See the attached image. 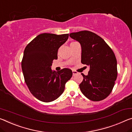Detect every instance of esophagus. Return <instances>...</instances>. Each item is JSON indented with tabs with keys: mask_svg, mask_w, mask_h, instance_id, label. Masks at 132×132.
<instances>
[{
	"mask_svg": "<svg viewBox=\"0 0 132 132\" xmlns=\"http://www.w3.org/2000/svg\"><path fill=\"white\" fill-rule=\"evenodd\" d=\"M72 73H73V76L74 75L78 73V72H77L76 71H75V70H72Z\"/></svg>",
	"mask_w": 132,
	"mask_h": 132,
	"instance_id": "34e87169",
	"label": "esophagus"
}]
</instances>
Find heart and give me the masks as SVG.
Masks as SVG:
<instances>
[{"label": "heart", "instance_id": "1", "mask_svg": "<svg viewBox=\"0 0 132 132\" xmlns=\"http://www.w3.org/2000/svg\"><path fill=\"white\" fill-rule=\"evenodd\" d=\"M75 42H72L71 43H75ZM71 43H70V44H71Z\"/></svg>", "mask_w": 132, "mask_h": 132}]
</instances>
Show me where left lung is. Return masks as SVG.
Masks as SVG:
<instances>
[{
    "label": "left lung",
    "instance_id": "left-lung-1",
    "mask_svg": "<svg viewBox=\"0 0 132 132\" xmlns=\"http://www.w3.org/2000/svg\"><path fill=\"white\" fill-rule=\"evenodd\" d=\"M71 38L80 43L81 62L90 67L88 75L81 73L80 90L87 99L100 101L111 93L118 76L114 53L101 37L90 31L72 33Z\"/></svg>",
    "mask_w": 132,
    "mask_h": 132
}]
</instances>
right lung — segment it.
<instances>
[{
    "mask_svg": "<svg viewBox=\"0 0 132 132\" xmlns=\"http://www.w3.org/2000/svg\"><path fill=\"white\" fill-rule=\"evenodd\" d=\"M69 34L39 35L24 51L22 69L24 81L31 93L43 102H51L64 92L66 83L72 76V71L64 68L56 72L51 69L57 59L59 48L66 42Z\"/></svg>",
    "mask_w": 132,
    "mask_h": 132,
    "instance_id": "right-lung-1",
    "label": "right lung"
}]
</instances>
